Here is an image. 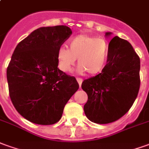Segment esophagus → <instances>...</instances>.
Here are the masks:
<instances>
[{"instance_id":"obj_1","label":"esophagus","mask_w":149,"mask_h":149,"mask_svg":"<svg viewBox=\"0 0 149 149\" xmlns=\"http://www.w3.org/2000/svg\"><path fill=\"white\" fill-rule=\"evenodd\" d=\"M76 79H77V81H78V83H79V88H80L81 85H82V83H83V79H80V78H77Z\"/></svg>"}]
</instances>
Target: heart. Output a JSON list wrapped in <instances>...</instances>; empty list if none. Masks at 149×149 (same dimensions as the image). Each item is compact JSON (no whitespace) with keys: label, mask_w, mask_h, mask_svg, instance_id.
<instances>
[{"label":"heart","mask_w":149,"mask_h":149,"mask_svg":"<svg viewBox=\"0 0 149 149\" xmlns=\"http://www.w3.org/2000/svg\"><path fill=\"white\" fill-rule=\"evenodd\" d=\"M68 45L69 49L61 47L57 50L58 68L62 72L70 71L76 58L79 72L95 75L104 70L109 54V46L104 39L79 35L70 39Z\"/></svg>","instance_id":"1"}]
</instances>
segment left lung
Wrapping results in <instances>:
<instances>
[{"mask_svg": "<svg viewBox=\"0 0 149 149\" xmlns=\"http://www.w3.org/2000/svg\"><path fill=\"white\" fill-rule=\"evenodd\" d=\"M111 32H106L109 37ZM107 64L101 73L85 79L88 94L85 115L92 123L107 124L119 119L135 102L140 86V60L131 45L118 36L109 44Z\"/></svg>", "mask_w": 149, "mask_h": 149, "instance_id": "obj_1", "label": "left lung"}]
</instances>
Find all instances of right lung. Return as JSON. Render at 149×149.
<instances>
[{
  "mask_svg": "<svg viewBox=\"0 0 149 149\" xmlns=\"http://www.w3.org/2000/svg\"><path fill=\"white\" fill-rule=\"evenodd\" d=\"M71 34L66 26H43L14 49L6 71L10 99L19 114L33 123H57L79 89L74 77L57 68V50Z\"/></svg>",
  "mask_w": 149,
  "mask_h": 149,
  "instance_id": "add662e5",
  "label": "right lung"
}]
</instances>
